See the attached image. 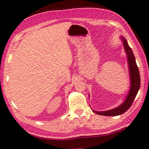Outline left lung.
<instances>
[{
	"label": "left lung",
	"instance_id": "left-lung-1",
	"mask_svg": "<svg viewBox=\"0 0 149 149\" xmlns=\"http://www.w3.org/2000/svg\"><path fill=\"white\" fill-rule=\"evenodd\" d=\"M123 47H124L125 51L127 57V62L129 68V75H130V83L131 86L130 90L129 91L127 96L121 105L113 109L104 111H96L93 110L94 113L102 116H117L122 115L130 108L132 102L135 99L138 91L140 89V76L138 66L136 63L135 57L132 51V49L129 46L127 40L123 37H121Z\"/></svg>",
	"mask_w": 149,
	"mask_h": 149
}]
</instances>
